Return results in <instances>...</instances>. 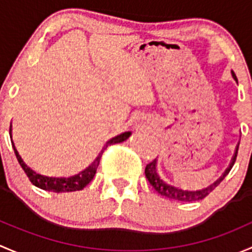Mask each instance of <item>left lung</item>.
<instances>
[{"label": "left lung", "instance_id": "left-lung-1", "mask_svg": "<svg viewBox=\"0 0 252 252\" xmlns=\"http://www.w3.org/2000/svg\"><path fill=\"white\" fill-rule=\"evenodd\" d=\"M232 76L235 81L238 82L237 76H235L234 71H232ZM238 148H239V144L237 147V152H235L234 157H233L232 161H230V165L228 166V168L225 170V172L220 177V180H217L216 182L211 186H209L207 188L200 189V190H195V191H190V190H186V189L180 188L177 186H173V184H170L168 182H166L165 180H162V177H160V175L158 173L157 170V159L153 160L152 162H149L147 166H145V177L147 180L149 181V183L152 184L153 188L158 191L159 194H161L162 196H166L168 199H173V200L177 201H196V200H201L204 199L205 196L209 195L220 183L222 182L223 178L229 173L230 168L233 167L234 165L235 160H237V154H238Z\"/></svg>", "mask_w": 252, "mask_h": 252}]
</instances>
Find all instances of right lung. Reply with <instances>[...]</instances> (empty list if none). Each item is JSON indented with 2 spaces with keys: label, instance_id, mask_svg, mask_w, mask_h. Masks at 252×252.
Here are the masks:
<instances>
[{
  "label": "right lung",
  "instance_id": "right-lung-1",
  "mask_svg": "<svg viewBox=\"0 0 252 252\" xmlns=\"http://www.w3.org/2000/svg\"><path fill=\"white\" fill-rule=\"evenodd\" d=\"M129 136H131V132H125V133L119 134V136L114 137V138H111L110 141H108L107 144H105V148L111 144L121 143V142L126 141ZM12 145H13V149H14L15 157H17L18 161H19V164L23 167V170H24V172L27 173V176L29 177L30 182L32 183L33 186L43 189V190L54 191V193H68V191H76V190H81V189H84L85 187H86L87 184L93 180V177H94L95 172H97L98 165H99L100 158H102L103 152H104V150H102V152L99 153V155L95 158L94 161L88 166L87 168H85L82 172H80L79 175L71 176V177L69 178H64V177L57 178V177H48V176H45V175H40V173H37L36 171H33L32 168H31L29 165L25 164L24 160L22 159V157H20L19 153H18L14 143H13V138H12Z\"/></svg>",
  "mask_w": 252,
  "mask_h": 252
}]
</instances>
